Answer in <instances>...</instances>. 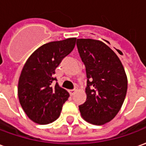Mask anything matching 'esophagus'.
Returning <instances> with one entry per match:
<instances>
[{"instance_id":"obj_1","label":"esophagus","mask_w":146,"mask_h":146,"mask_svg":"<svg viewBox=\"0 0 146 146\" xmlns=\"http://www.w3.org/2000/svg\"><path fill=\"white\" fill-rule=\"evenodd\" d=\"M76 92V89H71V90H69V92H70V94L72 96H73Z\"/></svg>"}]
</instances>
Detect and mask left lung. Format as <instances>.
I'll return each instance as SVG.
<instances>
[{"instance_id":"left-lung-1","label":"left lung","mask_w":146,"mask_h":146,"mask_svg":"<svg viewBox=\"0 0 146 146\" xmlns=\"http://www.w3.org/2000/svg\"><path fill=\"white\" fill-rule=\"evenodd\" d=\"M77 47L88 78L81 115L90 124L103 125L115 117L123 105L127 75L117 55L102 41L78 39Z\"/></svg>"}]
</instances>
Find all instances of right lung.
Returning <instances> with one entry per match:
<instances>
[{
  "label": "right lung",
  "mask_w": 146,
  "mask_h": 146,
  "mask_svg": "<svg viewBox=\"0 0 146 146\" xmlns=\"http://www.w3.org/2000/svg\"><path fill=\"white\" fill-rule=\"evenodd\" d=\"M76 38L45 43L36 50L22 70L18 85L19 103L28 117L39 124L56 121L68 100V92L53 86L55 70L74 49Z\"/></svg>",
  "instance_id": "obj_1"
}]
</instances>
